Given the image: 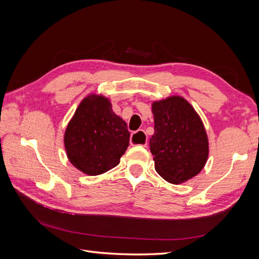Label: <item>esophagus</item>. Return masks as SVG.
<instances>
[{"mask_svg": "<svg viewBox=\"0 0 259 259\" xmlns=\"http://www.w3.org/2000/svg\"><path fill=\"white\" fill-rule=\"evenodd\" d=\"M131 145L132 146H143V147H147L148 146V140H147V136L145 134L144 131H138L134 134H132L131 136Z\"/></svg>", "mask_w": 259, "mask_h": 259, "instance_id": "esophagus-1", "label": "esophagus"}]
</instances>
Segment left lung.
<instances>
[{
  "instance_id": "left-lung-1",
  "label": "left lung",
  "mask_w": 259,
  "mask_h": 259,
  "mask_svg": "<svg viewBox=\"0 0 259 259\" xmlns=\"http://www.w3.org/2000/svg\"><path fill=\"white\" fill-rule=\"evenodd\" d=\"M152 113L150 151L155 170L174 185L197 176L208 156V139L199 114L179 96L154 101Z\"/></svg>"
}]
</instances>
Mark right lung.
I'll list each match as a JSON object with an SVG mask.
<instances>
[{
	"instance_id": "add662e5",
	"label": "right lung",
	"mask_w": 259,
	"mask_h": 259,
	"mask_svg": "<svg viewBox=\"0 0 259 259\" xmlns=\"http://www.w3.org/2000/svg\"><path fill=\"white\" fill-rule=\"evenodd\" d=\"M128 144L127 124L112 111L110 100L94 94L81 101L65 133L69 161L91 176L115 167Z\"/></svg>"
}]
</instances>
